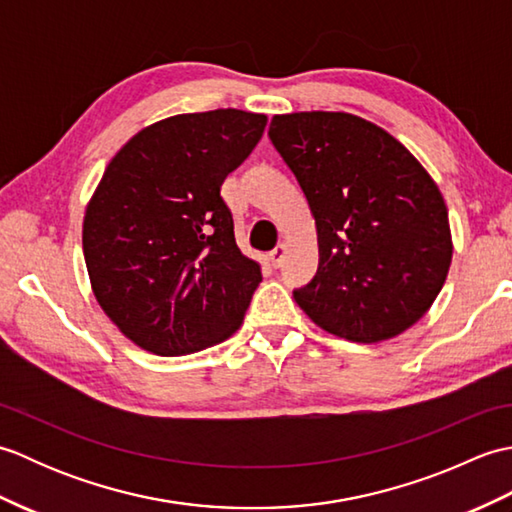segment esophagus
<instances>
[{
    "label": "esophagus",
    "mask_w": 512,
    "mask_h": 512,
    "mask_svg": "<svg viewBox=\"0 0 512 512\" xmlns=\"http://www.w3.org/2000/svg\"><path fill=\"white\" fill-rule=\"evenodd\" d=\"M284 257H286V244H277L273 250H270V262H273L275 268L284 264Z\"/></svg>",
    "instance_id": "obj_1"
}]
</instances>
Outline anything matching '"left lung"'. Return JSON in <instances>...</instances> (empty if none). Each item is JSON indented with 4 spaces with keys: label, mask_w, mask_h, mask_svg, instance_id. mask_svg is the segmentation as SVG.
<instances>
[{
    "label": "left lung",
    "mask_w": 512,
    "mask_h": 512,
    "mask_svg": "<svg viewBox=\"0 0 512 512\" xmlns=\"http://www.w3.org/2000/svg\"><path fill=\"white\" fill-rule=\"evenodd\" d=\"M270 143L317 224L319 268L295 301L325 332L378 343L411 328L447 279L453 244L438 184L385 129L345 112L281 114Z\"/></svg>",
    "instance_id": "1"
}]
</instances>
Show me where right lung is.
Returning a JSON list of instances; mask_svg holds the SVG:
<instances>
[{"label": "right lung", "mask_w": 512, "mask_h": 512, "mask_svg": "<svg viewBox=\"0 0 512 512\" xmlns=\"http://www.w3.org/2000/svg\"><path fill=\"white\" fill-rule=\"evenodd\" d=\"M268 118L242 110L171 116L107 165L83 220L92 290L127 339L160 356L228 339L262 281L237 248L222 182Z\"/></svg>", "instance_id": "right-lung-1"}]
</instances>
